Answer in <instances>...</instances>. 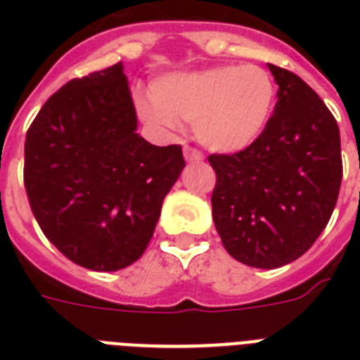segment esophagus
<instances>
[{
  "mask_svg": "<svg viewBox=\"0 0 360 360\" xmlns=\"http://www.w3.org/2000/svg\"><path fill=\"white\" fill-rule=\"evenodd\" d=\"M183 153H185L186 162H202V160H203L202 153L198 151V149H194V147L186 146L185 149H183Z\"/></svg>",
  "mask_w": 360,
  "mask_h": 360,
  "instance_id": "1",
  "label": "esophagus"
}]
</instances>
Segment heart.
I'll return each instance as SVG.
<instances>
[{"label": "heart", "mask_w": 360, "mask_h": 360, "mask_svg": "<svg viewBox=\"0 0 360 360\" xmlns=\"http://www.w3.org/2000/svg\"><path fill=\"white\" fill-rule=\"evenodd\" d=\"M153 98L138 103L141 117L162 132L194 124L198 141L217 153H239L267 129L276 86L256 65H224L200 72H175L155 82Z\"/></svg>", "instance_id": "1"}]
</instances>
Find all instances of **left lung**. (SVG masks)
Masks as SVG:
<instances>
[{
	"mask_svg": "<svg viewBox=\"0 0 360 360\" xmlns=\"http://www.w3.org/2000/svg\"><path fill=\"white\" fill-rule=\"evenodd\" d=\"M278 84L267 129L245 151L211 155V205L222 245L248 267L276 269L314 245L342 183L340 130L307 82L269 63Z\"/></svg>",
	"mask_w": 360,
	"mask_h": 360,
	"instance_id": "8db88e82",
	"label": "left lung"
}]
</instances>
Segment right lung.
I'll return each instance as SVG.
<instances>
[{
    "instance_id": "1",
    "label": "right lung",
    "mask_w": 360,
    "mask_h": 360,
    "mask_svg": "<svg viewBox=\"0 0 360 360\" xmlns=\"http://www.w3.org/2000/svg\"><path fill=\"white\" fill-rule=\"evenodd\" d=\"M123 63L67 82L25 136L24 185L42 233L76 265L120 271L140 259L185 168L181 146L138 132Z\"/></svg>"
}]
</instances>
